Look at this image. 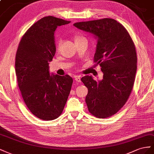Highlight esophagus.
<instances>
[{"mask_svg":"<svg viewBox=\"0 0 154 154\" xmlns=\"http://www.w3.org/2000/svg\"><path fill=\"white\" fill-rule=\"evenodd\" d=\"M75 80L77 82H81V77L80 76H76L75 79Z\"/></svg>","mask_w":154,"mask_h":154,"instance_id":"1","label":"esophagus"}]
</instances>
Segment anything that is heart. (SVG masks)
I'll return each mask as SVG.
<instances>
[{
    "mask_svg": "<svg viewBox=\"0 0 154 154\" xmlns=\"http://www.w3.org/2000/svg\"><path fill=\"white\" fill-rule=\"evenodd\" d=\"M84 38L85 37H83L82 36H77L75 37V41H77V40H79V39H81V38ZM60 45H61V40H60V39H58V40H57V41L55 42V48H56L57 50L59 49Z\"/></svg>",
    "mask_w": 154,
    "mask_h": 154,
    "instance_id": "obj_1",
    "label": "heart"
}]
</instances>
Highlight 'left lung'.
I'll list each match as a JSON object with an SVG mask.
<instances>
[{
	"mask_svg": "<svg viewBox=\"0 0 154 154\" xmlns=\"http://www.w3.org/2000/svg\"><path fill=\"white\" fill-rule=\"evenodd\" d=\"M98 38L94 62L99 64L103 79L82 77L88 89L86 103L89 112L97 118L116 114L128 99L137 71V53L128 31L116 20L109 18L73 24Z\"/></svg>",
	"mask_w": 154,
	"mask_h": 154,
	"instance_id": "obj_1",
	"label": "left lung"
}]
</instances>
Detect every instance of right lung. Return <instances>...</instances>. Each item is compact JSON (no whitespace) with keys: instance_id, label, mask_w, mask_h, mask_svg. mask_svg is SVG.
<instances>
[{"instance_id":"1","label":"right lung","mask_w":154,"mask_h":154,"mask_svg":"<svg viewBox=\"0 0 154 154\" xmlns=\"http://www.w3.org/2000/svg\"><path fill=\"white\" fill-rule=\"evenodd\" d=\"M70 21L45 17L26 31L15 56V73L24 101L35 116L45 121L63 113L72 88L73 79L49 73V62L56 48L54 32Z\"/></svg>"}]
</instances>
